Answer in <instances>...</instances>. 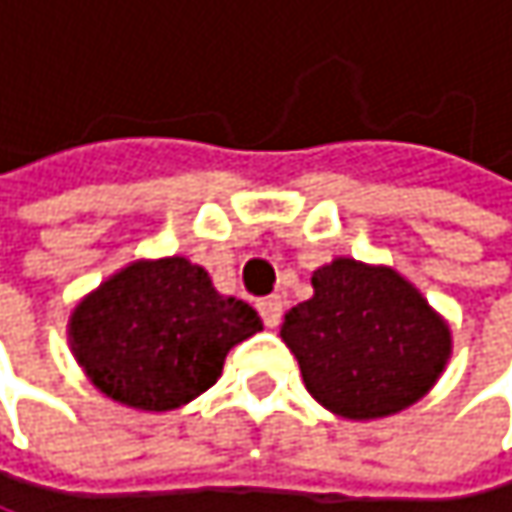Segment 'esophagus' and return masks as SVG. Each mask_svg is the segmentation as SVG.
<instances>
[{
    "label": "esophagus",
    "mask_w": 512,
    "mask_h": 512,
    "mask_svg": "<svg viewBox=\"0 0 512 512\" xmlns=\"http://www.w3.org/2000/svg\"><path fill=\"white\" fill-rule=\"evenodd\" d=\"M258 312H261V318H264L267 327H279L282 324L285 303H282V297H264V300H258Z\"/></svg>",
    "instance_id": "obj_1"
}]
</instances>
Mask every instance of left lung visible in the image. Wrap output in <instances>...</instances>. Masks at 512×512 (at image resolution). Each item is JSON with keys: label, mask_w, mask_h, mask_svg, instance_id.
I'll return each mask as SVG.
<instances>
[{"label": "left lung", "mask_w": 512, "mask_h": 512, "mask_svg": "<svg viewBox=\"0 0 512 512\" xmlns=\"http://www.w3.org/2000/svg\"><path fill=\"white\" fill-rule=\"evenodd\" d=\"M312 285L315 297L288 309L282 339L327 411L372 420L429 393L450 357V330L417 288L348 258L321 267Z\"/></svg>", "instance_id": "8db88e82"}]
</instances>
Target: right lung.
Here are the masks:
<instances>
[{"label":"right lung","instance_id":"1","mask_svg":"<svg viewBox=\"0 0 512 512\" xmlns=\"http://www.w3.org/2000/svg\"><path fill=\"white\" fill-rule=\"evenodd\" d=\"M264 324L221 297L185 258L131 264L71 315V348L92 384L140 411H173L209 390L233 345Z\"/></svg>","mask_w":512,"mask_h":512}]
</instances>
